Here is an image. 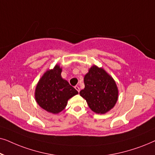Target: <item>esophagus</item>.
Instances as JSON below:
<instances>
[{"label":"esophagus","mask_w":155,"mask_h":155,"mask_svg":"<svg viewBox=\"0 0 155 155\" xmlns=\"http://www.w3.org/2000/svg\"><path fill=\"white\" fill-rule=\"evenodd\" d=\"M75 90H77L78 91V92H80V87H78V86H77V85H76V86H75Z\"/></svg>","instance_id":"34e87169"}]
</instances>
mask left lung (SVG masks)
Wrapping results in <instances>:
<instances>
[{"mask_svg":"<svg viewBox=\"0 0 155 155\" xmlns=\"http://www.w3.org/2000/svg\"><path fill=\"white\" fill-rule=\"evenodd\" d=\"M84 89L80 92L89 107L97 114H105L116 104L118 88L104 70L93 65L84 78Z\"/></svg>","mask_w":155,"mask_h":155,"instance_id":"1","label":"left lung"}]
</instances>
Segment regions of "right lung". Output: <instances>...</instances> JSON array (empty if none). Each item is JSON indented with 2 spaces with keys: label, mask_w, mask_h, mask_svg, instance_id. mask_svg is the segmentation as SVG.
Returning a JSON list of instances; mask_svg holds the SVG:
<instances>
[{
  "label": "right lung",
  "mask_w": 155,
  "mask_h": 155,
  "mask_svg": "<svg viewBox=\"0 0 155 155\" xmlns=\"http://www.w3.org/2000/svg\"><path fill=\"white\" fill-rule=\"evenodd\" d=\"M62 69L56 65L47 71L38 82L35 99L42 109L52 114H58L66 107L68 100L78 92L68 81L61 78Z\"/></svg>",
  "instance_id": "add662e5"
}]
</instances>
